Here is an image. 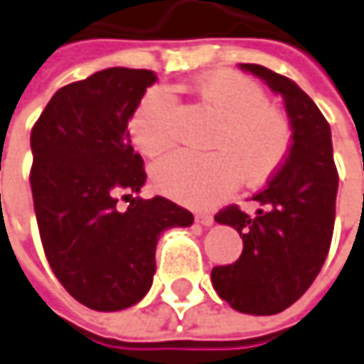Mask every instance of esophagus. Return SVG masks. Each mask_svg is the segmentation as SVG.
Segmentation results:
<instances>
[{
  "label": "esophagus",
  "instance_id": "1",
  "mask_svg": "<svg viewBox=\"0 0 364 364\" xmlns=\"http://www.w3.org/2000/svg\"><path fill=\"white\" fill-rule=\"evenodd\" d=\"M195 221H197V223L205 225V227H211V225L215 223L213 215L211 213H195Z\"/></svg>",
  "mask_w": 364,
  "mask_h": 364
}]
</instances>
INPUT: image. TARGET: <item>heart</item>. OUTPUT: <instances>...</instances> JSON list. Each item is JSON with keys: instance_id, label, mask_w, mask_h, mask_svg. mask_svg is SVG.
<instances>
[{"instance_id": "obj_1", "label": "heart", "mask_w": 364, "mask_h": 364, "mask_svg": "<svg viewBox=\"0 0 364 364\" xmlns=\"http://www.w3.org/2000/svg\"><path fill=\"white\" fill-rule=\"evenodd\" d=\"M193 91L219 117L213 153L173 151L155 161L151 179L157 191L191 207H207L235 191L239 179L261 185L289 157L291 121L269 105L263 87L233 71H213L193 81ZM177 97L169 87H151L129 119L133 143L147 155L165 151L175 139Z\"/></svg>"}]
</instances>
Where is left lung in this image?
<instances>
[{
  "label": "left lung",
  "mask_w": 364,
  "mask_h": 364,
  "mask_svg": "<svg viewBox=\"0 0 364 364\" xmlns=\"http://www.w3.org/2000/svg\"><path fill=\"white\" fill-rule=\"evenodd\" d=\"M241 69L283 95L293 145L283 167L253 195L255 215L229 205L217 223L243 237V253L231 265L213 267L217 295L247 315H277L301 299L325 263L335 227L338 173L331 127L315 101L285 75L257 63Z\"/></svg>",
  "instance_id": "obj_1"
}]
</instances>
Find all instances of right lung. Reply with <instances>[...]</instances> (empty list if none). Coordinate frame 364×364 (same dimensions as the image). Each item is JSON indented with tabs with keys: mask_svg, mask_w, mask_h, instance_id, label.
I'll return each mask as SVG.
<instances>
[{
	"mask_svg": "<svg viewBox=\"0 0 364 364\" xmlns=\"http://www.w3.org/2000/svg\"><path fill=\"white\" fill-rule=\"evenodd\" d=\"M155 79L149 69L97 71L59 89L31 129L29 183L43 251L65 291L93 311L139 303L153 283L159 235L193 223L191 211L159 195L117 209L147 179L127 123Z\"/></svg>",
	"mask_w": 364,
	"mask_h": 364,
	"instance_id": "right-lung-1",
	"label": "right lung"
}]
</instances>
